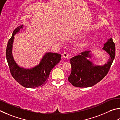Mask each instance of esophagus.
Instances as JSON below:
<instances>
[{
  "instance_id": "1",
  "label": "esophagus",
  "mask_w": 120,
  "mask_h": 120,
  "mask_svg": "<svg viewBox=\"0 0 120 120\" xmlns=\"http://www.w3.org/2000/svg\"><path fill=\"white\" fill-rule=\"evenodd\" d=\"M63 57L65 58H68V54L67 52H64L63 54Z\"/></svg>"
}]
</instances>
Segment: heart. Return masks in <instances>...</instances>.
Listing matches in <instances>:
<instances>
[{"label": "heart", "instance_id": "heart-1", "mask_svg": "<svg viewBox=\"0 0 120 120\" xmlns=\"http://www.w3.org/2000/svg\"><path fill=\"white\" fill-rule=\"evenodd\" d=\"M84 45V44L83 43H82V44H81V45Z\"/></svg>", "mask_w": 120, "mask_h": 120}]
</instances>
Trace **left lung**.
<instances>
[{
  "instance_id": "8db88e82",
  "label": "left lung",
  "mask_w": 120,
  "mask_h": 120,
  "mask_svg": "<svg viewBox=\"0 0 120 120\" xmlns=\"http://www.w3.org/2000/svg\"><path fill=\"white\" fill-rule=\"evenodd\" d=\"M103 49L110 55L106 63L102 66L94 65L87 58H91L90 51L83 52L79 55L70 59L72 71L68 80L75 87L93 86L106 76L111 66L115 55V47L112 38L104 44Z\"/></svg>"
}]
</instances>
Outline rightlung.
<instances>
[{"label":"right lung","mask_w":120,"mask_h":120,"mask_svg":"<svg viewBox=\"0 0 120 120\" xmlns=\"http://www.w3.org/2000/svg\"><path fill=\"white\" fill-rule=\"evenodd\" d=\"M22 28L23 25H22L15 29L7 44L6 56L10 73L14 79L25 87L33 89L42 86L47 83L50 71L60 62L61 55L57 53L46 52L39 64L34 68L28 69L20 68L14 60L12 48L15 35L19 32Z\"/></svg>","instance_id":"obj_1"}]
</instances>
